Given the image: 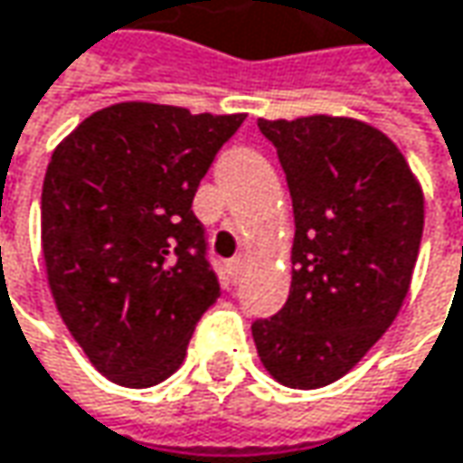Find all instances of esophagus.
Segmentation results:
<instances>
[{
	"label": "esophagus",
	"mask_w": 463,
	"mask_h": 463,
	"mask_svg": "<svg viewBox=\"0 0 463 463\" xmlns=\"http://www.w3.org/2000/svg\"><path fill=\"white\" fill-rule=\"evenodd\" d=\"M243 269H246V261L241 257H235L228 261V275H231L232 283H238L241 280V275H243Z\"/></svg>",
	"instance_id": "esophagus-1"
}]
</instances>
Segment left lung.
<instances>
[{"label": "left lung", "mask_w": 463, "mask_h": 463, "mask_svg": "<svg viewBox=\"0 0 463 463\" xmlns=\"http://www.w3.org/2000/svg\"><path fill=\"white\" fill-rule=\"evenodd\" d=\"M259 130L280 156L296 235L286 307L251 335L280 385L314 391L356 367L401 312L424 196L398 146L362 120L259 118Z\"/></svg>", "instance_id": "left-lung-1"}]
</instances>
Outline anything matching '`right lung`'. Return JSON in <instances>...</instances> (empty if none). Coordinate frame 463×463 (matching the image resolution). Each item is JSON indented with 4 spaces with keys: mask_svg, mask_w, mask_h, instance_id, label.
I'll use <instances>...</instances> for the list:
<instances>
[{
    "mask_svg": "<svg viewBox=\"0 0 463 463\" xmlns=\"http://www.w3.org/2000/svg\"><path fill=\"white\" fill-rule=\"evenodd\" d=\"M243 120L120 101L52 154L42 191L49 290L70 335L118 385L167 380L220 298L191 204Z\"/></svg>",
    "mask_w": 463,
    "mask_h": 463,
    "instance_id": "obj_1",
    "label": "right lung"
}]
</instances>
